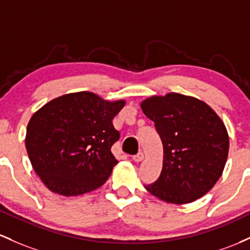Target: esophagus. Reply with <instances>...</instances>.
Instances as JSON below:
<instances>
[{"instance_id":"esophagus-1","label":"esophagus","mask_w":250,"mask_h":250,"mask_svg":"<svg viewBox=\"0 0 250 250\" xmlns=\"http://www.w3.org/2000/svg\"><path fill=\"white\" fill-rule=\"evenodd\" d=\"M143 158H144V153H143L142 151H140V152H138V153H137V155H134V156L132 157V159H133V161L136 162V163L142 162Z\"/></svg>"}]
</instances>
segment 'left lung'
Wrapping results in <instances>:
<instances>
[{
	"label": "left lung",
	"instance_id": "obj_1",
	"mask_svg": "<svg viewBox=\"0 0 250 250\" xmlns=\"http://www.w3.org/2000/svg\"><path fill=\"white\" fill-rule=\"evenodd\" d=\"M163 143V169L145 189L167 203L184 204L206 195L222 175L229 137L221 118L206 103L169 93L140 105Z\"/></svg>",
	"mask_w": 250,
	"mask_h": 250
}]
</instances>
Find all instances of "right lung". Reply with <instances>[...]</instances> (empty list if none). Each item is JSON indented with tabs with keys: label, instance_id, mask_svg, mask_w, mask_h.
<instances>
[{
	"label": "right lung",
	"instance_id": "1",
	"mask_svg": "<svg viewBox=\"0 0 250 250\" xmlns=\"http://www.w3.org/2000/svg\"><path fill=\"white\" fill-rule=\"evenodd\" d=\"M124 105V100L107 102L92 92H77L50 100L33 114L26 148L50 191L78 196L107 181L118 163L111 147L120 136L112 120Z\"/></svg>",
	"mask_w": 250,
	"mask_h": 250
}]
</instances>
